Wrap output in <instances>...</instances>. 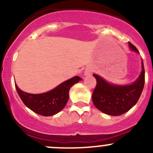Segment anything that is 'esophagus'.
<instances>
[{"label":"esophagus","mask_w":153,"mask_h":153,"mask_svg":"<svg viewBox=\"0 0 153 153\" xmlns=\"http://www.w3.org/2000/svg\"><path fill=\"white\" fill-rule=\"evenodd\" d=\"M92 74V69L90 68H86L84 71V75H90Z\"/></svg>","instance_id":"34e87169"}]
</instances>
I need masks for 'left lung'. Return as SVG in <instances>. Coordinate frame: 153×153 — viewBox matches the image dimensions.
I'll list each match as a JSON object with an SVG mask.
<instances>
[{"label":"left lung","instance_id":"1","mask_svg":"<svg viewBox=\"0 0 153 153\" xmlns=\"http://www.w3.org/2000/svg\"><path fill=\"white\" fill-rule=\"evenodd\" d=\"M129 49L139 53L138 49L130 42ZM139 77L129 85H118L107 82L98 75L93 74L97 84L92 92V99L94 105L106 115H121L135 105L142 92L145 82V72L143 61Z\"/></svg>","mask_w":153,"mask_h":153}]
</instances>
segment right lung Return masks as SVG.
Masks as SVG:
<instances>
[{"mask_svg":"<svg viewBox=\"0 0 153 153\" xmlns=\"http://www.w3.org/2000/svg\"><path fill=\"white\" fill-rule=\"evenodd\" d=\"M82 78L75 76L49 92L41 94H31L24 92L15 84V88L23 103L38 115L51 116L58 113L65 107L69 100V91Z\"/></svg>","mask_w":153,"mask_h":153,"instance_id":"right-lung-1","label":"right lung"}]
</instances>
